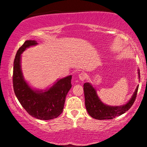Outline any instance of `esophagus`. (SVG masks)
Masks as SVG:
<instances>
[{"instance_id": "34e87169", "label": "esophagus", "mask_w": 147, "mask_h": 147, "mask_svg": "<svg viewBox=\"0 0 147 147\" xmlns=\"http://www.w3.org/2000/svg\"><path fill=\"white\" fill-rule=\"evenodd\" d=\"M79 78L81 81L84 82L85 79H86L87 78V75L85 73V72H81L80 74L79 75Z\"/></svg>"}]
</instances>
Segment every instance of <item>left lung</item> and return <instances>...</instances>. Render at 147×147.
<instances>
[{
    "label": "left lung",
    "instance_id": "obj_1",
    "mask_svg": "<svg viewBox=\"0 0 147 147\" xmlns=\"http://www.w3.org/2000/svg\"><path fill=\"white\" fill-rule=\"evenodd\" d=\"M140 72V71H139ZM138 86L129 102L122 106H109L103 104L96 94V90L90 84H84L85 106L88 114L97 119H111L129 111L136 101Z\"/></svg>",
    "mask_w": 147,
    "mask_h": 147
}]
</instances>
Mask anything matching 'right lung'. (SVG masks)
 <instances>
[{
  "instance_id": "1",
  "label": "right lung",
  "mask_w": 147,
  "mask_h": 147,
  "mask_svg": "<svg viewBox=\"0 0 147 147\" xmlns=\"http://www.w3.org/2000/svg\"><path fill=\"white\" fill-rule=\"evenodd\" d=\"M36 44V41H26L16 52L13 68V87L18 100L30 115L37 119L48 120L57 118L63 112L65 97L72 87V76L61 79L45 92L30 88L22 75L21 55L27 48Z\"/></svg>"
}]
</instances>
